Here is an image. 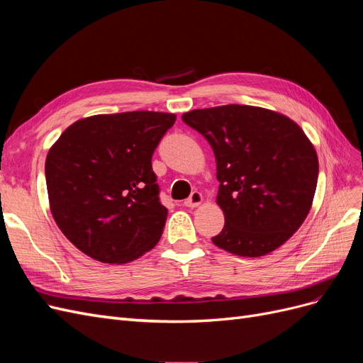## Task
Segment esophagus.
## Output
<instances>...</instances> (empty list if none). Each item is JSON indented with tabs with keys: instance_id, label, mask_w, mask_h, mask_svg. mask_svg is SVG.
I'll return each instance as SVG.
<instances>
[{
	"instance_id": "esophagus-1",
	"label": "esophagus",
	"mask_w": 363,
	"mask_h": 363,
	"mask_svg": "<svg viewBox=\"0 0 363 363\" xmlns=\"http://www.w3.org/2000/svg\"><path fill=\"white\" fill-rule=\"evenodd\" d=\"M203 200H204V199H203V194L195 191V192L191 194V196H189L188 200H184L183 204H184L186 207H196V206H200V204L203 203Z\"/></svg>"
}]
</instances>
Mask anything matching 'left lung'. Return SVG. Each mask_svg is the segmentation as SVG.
<instances>
[{
	"label": "left lung",
	"mask_w": 363,
	"mask_h": 363,
	"mask_svg": "<svg viewBox=\"0 0 363 363\" xmlns=\"http://www.w3.org/2000/svg\"><path fill=\"white\" fill-rule=\"evenodd\" d=\"M182 119L211 144L225 224L212 242L232 255L260 257L301 227L318 182V156L301 127L256 106L196 108Z\"/></svg>",
	"instance_id": "obj_1"
}]
</instances>
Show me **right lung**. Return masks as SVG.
<instances>
[{"instance_id": "add662e5", "label": "right lung", "mask_w": 363, "mask_h": 363, "mask_svg": "<svg viewBox=\"0 0 363 363\" xmlns=\"http://www.w3.org/2000/svg\"><path fill=\"white\" fill-rule=\"evenodd\" d=\"M174 123L163 112L94 115L75 121L50 148V211L86 256L121 265L159 242L168 208L151 157Z\"/></svg>"}]
</instances>
